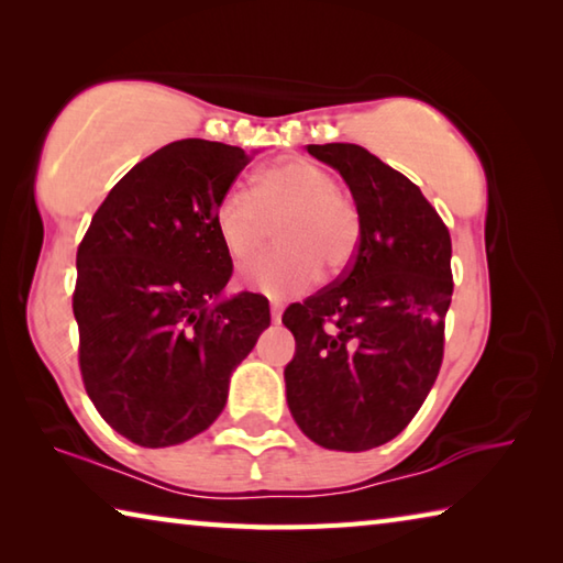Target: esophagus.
<instances>
[{
    "instance_id": "esophagus-1",
    "label": "esophagus",
    "mask_w": 563,
    "mask_h": 563,
    "mask_svg": "<svg viewBox=\"0 0 563 563\" xmlns=\"http://www.w3.org/2000/svg\"><path fill=\"white\" fill-rule=\"evenodd\" d=\"M280 316H283L280 302H273V305H271V318H273V322H280Z\"/></svg>"
}]
</instances>
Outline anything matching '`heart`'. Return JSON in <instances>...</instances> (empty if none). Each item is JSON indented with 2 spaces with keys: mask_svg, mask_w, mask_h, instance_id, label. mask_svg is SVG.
<instances>
[{
  "mask_svg": "<svg viewBox=\"0 0 563 563\" xmlns=\"http://www.w3.org/2000/svg\"><path fill=\"white\" fill-rule=\"evenodd\" d=\"M218 238L233 261L245 263L271 241L275 247L245 265L241 283L268 298H290L325 275H340L360 245V213L328 168L308 158L275 161L247 190H228L213 216Z\"/></svg>",
  "mask_w": 563,
  "mask_h": 563,
  "instance_id": "b5f03b06",
  "label": "heart"
}]
</instances>
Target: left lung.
Segmentation results:
<instances>
[{"instance_id":"obj_1","label":"left lung","mask_w":563,"mask_h":563,"mask_svg":"<svg viewBox=\"0 0 563 563\" xmlns=\"http://www.w3.org/2000/svg\"><path fill=\"white\" fill-rule=\"evenodd\" d=\"M347 180L360 245L335 283L288 305L295 338L285 395L300 430L325 450L365 452L405 430L444 357L452 238L412 180L355 144H310Z\"/></svg>"}]
</instances>
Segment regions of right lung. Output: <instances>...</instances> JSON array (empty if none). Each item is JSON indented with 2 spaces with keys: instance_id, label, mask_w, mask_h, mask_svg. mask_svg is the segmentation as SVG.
<instances>
[{
  "instance_id": "right-lung-1",
  "label": "right lung",
  "mask_w": 563,
  "mask_h": 563,
  "mask_svg": "<svg viewBox=\"0 0 563 563\" xmlns=\"http://www.w3.org/2000/svg\"><path fill=\"white\" fill-rule=\"evenodd\" d=\"M251 158L203 139L158 148L109 190L76 251L84 387L111 430L141 446L208 430L233 367L271 325L258 292L211 302L233 273L216 206Z\"/></svg>"
}]
</instances>
